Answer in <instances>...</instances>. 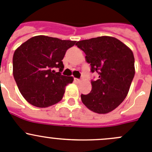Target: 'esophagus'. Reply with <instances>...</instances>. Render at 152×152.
<instances>
[{
    "label": "esophagus",
    "mask_w": 152,
    "mask_h": 152,
    "mask_svg": "<svg viewBox=\"0 0 152 152\" xmlns=\"http://www.w3.org/2000/svg\"><path fill=\"white\" fill-rule=\"evenodd\" d=\"M74 81H75V83H79V82H80V79L75 77V78H74Z\"/></svg>",
    "instance_id": "esophagus-1"
}]
</instances>
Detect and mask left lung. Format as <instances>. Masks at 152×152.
<instances>
[{"instance_id":"obj_1","label":"left lung","mask_w":152,"mask_h":152,"mask_svg":"<svg viewBox=\"0 0 152 152\" xmlns=\"http://www.w3.org/2000/svg\"><path fill=\"white\" fill-rule=\"evenodd\" d=\"M86 54L91 72L99 79L91 80L92 90L81 95L83 104L93 112H111L126 98L135 75L132 50L112 37H99L76 43Z\"/></svg>"}]
</instances>
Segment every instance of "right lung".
Returning a JSON list of instances; mask_svg holds the SVG:
<instances>
[{
  "mask_svg": "<svg viewBox=\"0 0 152 152\" xmlns=\"http://www.w3.org/2000/svg\"><path fill=\"white\" fill-rule=\"evenodd\" d=\"M76 41L46 36L29 39L15 50L13 76L18 89L30 104L48 107L62 100L66 86L73 77L61 75L66 50ZM59 68L56 72L54 69Z\"/></svg>",
  "mask_w": 152,
  "mask_h": 152,
  "instance_id": "1",
  "label": "right lung"
}]
</instances>
